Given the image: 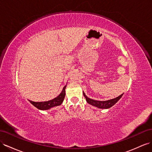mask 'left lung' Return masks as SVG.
Here are the masks:
<instances>
[{
  "label": "left lung",
  "instance_id": "8db88e82",
  "mask_svg": "<svg viewBox=\"0 0 152 152\" xmlns=\"http://www.w3.org/2000/svg\"><path fill=\"white\" fill-rule=\"evenodd\" d=\"M83 95L85 96L86 100L88 104H91L93 106H95L96 107H98L100 109H108V108L111 107L112 106H113L114 104H115L116 102L121 98V96H123L124 94H122V95H120L119 96L114 98V99L106 100V101H98V100H95L91 99V98H89L86 96L84 92H83Z\"/></svg>",
  "mask_w": 152,
  "mask_h": 152
}]
</instances>
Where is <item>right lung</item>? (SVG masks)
Instances as JSON below:
<instances>
[{"mask_svg": "<svg viewBox=\"0 0 152 152\" xmlns=\"http://www.w3.org/2000/svg\"><path fill=\"white\" fill-rule=\"evenodd\" d=\"M66 86H65L63 88L62 92L60 93V95L59 96H57L56 98L51 100L43 102H35L31 100L28 101H29L34 107H36V108H38V109L40 110H48L53 107L60 105L64 100V98L65 96V88H66Z\"/></svg>", "mask_w": 152, "mask_h": 152, "instance_id": "right-lung-1", "label": "right lung"}]
</instances>
